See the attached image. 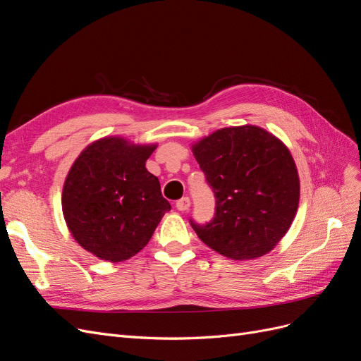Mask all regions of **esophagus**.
<instances>
[{
  "label": "esophagus",
  "instance_id": "obj_1",
  "mask_svg": "<svg viewBox=\"0 0 361 361\" xmlns=\"http://www.w3.org/2000/svg\"><path fill=\"white\" fill-rule=\"evenodd\" d=\"M190 206H191V200L188 199V197H182V199H179L178 202H176V207H178V211H188L190 209Z\"/></svg>",
  "mask_w": 361,
  "mask_h": 361
}]
</instances>
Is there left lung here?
<instances>
[{
	"instance_id": "8db88e82",
	"label": "left lung",
	"mask_w": 361,
	"mask_h": 361,
	"mask_svg": "<svg viewBox=\"0 0 361 361\" xmlns=\"http://www.w3.org/2000/svg\"><path fill=\"white\" fill-rule=\"evenodd\" d=\"M215 195V215L192 228L202 241L235 260L267 255L290 227L300 179L288 147L257 126L223 128L192 146Z\"/></svg>"
}]
</instances>
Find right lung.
I'll return each mask as SVG.
<instances>
[{
	"instance_id": "1",
	"label": "right lung",
	"mask_w": 361,
	"mask_h": 361,
	"mask_svg": "<svg viewBox=\"0 0 361 361\" xmlns=\"http://www.w3.org/2000/svg\"><path fill=\"white\" fill-rule=\"evenodd\" d=\"M157 146L111 137L85 147L63 187L64 220L82 248L108 262L137 255L171 209L146 161Z\"/></svg>"
}]
</instances>
